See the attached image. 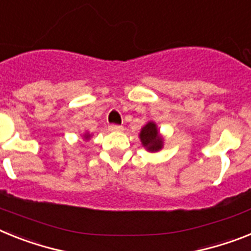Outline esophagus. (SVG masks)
I'll return each mask as SVG.
<instances>
[{
    "label": "esophagus",
    "instance_id": "obj_1",
    "mask_svg": "<svg viewBox=\"0 0 251 251\" xmlns=\"http://www.w3.org/2000/svg\"><path fill=\"white\" fill-rule=\"evenodd\" d=\"M109 130H111V131H121L122 126L121 125H116V124H112V125H109Z\"/></svg>",
    "mask_w": 251,
    "mask_h": 251
}]
</instances>
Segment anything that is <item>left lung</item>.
I'll use <instances>...</instances> for the list:
<instances>
[{"mask_svg":"<svg viewBox=\"0 0 251 251\" xmlns=\"http://www.w3.org/2000/svg\"><path fill=\"white\" fill-rule=\"evenodd\" d=\"M140 140L145 148L151 151H157L162 148V138L158 134L157 126L153 122H149L140 131Z\"/></svg>","mask_w":251,"mask_h":251,"instance_id":"8db88e82","label":"left lung"}]
</instances>
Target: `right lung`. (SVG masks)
I'll use <instances>...</instances> for the list:
<instances>
[{
	"mask_svg": "<svg viewBox=\"0 0 251 251\" xmlns=\"http://www.w3.org/2000/svg\"><path fill=\"white\" fill-rule=\"evenodd\" d=\"M86 138H88V136H86Z\"/></svg>",
	"mask_w": 251,
	"mask_h": 251,
	"instance_id": "add662e5",
	"label": "right lung"
}]
</instances>
